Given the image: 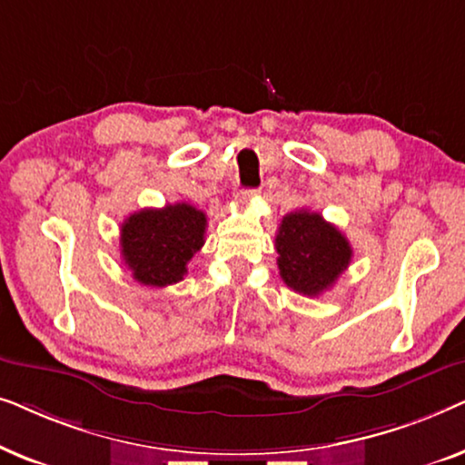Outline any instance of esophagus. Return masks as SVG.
<instances>
[{"mask_svg":"<svg viewBox=\"0 0 465 465\" xmlns=\"http://www.w3.org/2000/svg\"><path fill=\"white\" fill-rule=\"evenodd\" d=\"M253 199H256V190H239L237 193L239 205H250Z\"/></svg>","mask_w":465,"mask_h":465,"instance_id":"34e87169","label":"esophagus"}]
</instances>
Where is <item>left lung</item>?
<instances>
[{
    "mask_svg": "<svg viewBox=\"0 0 465 465\" xmlns=\"http://www.w3.org/2000/svg\"><path fill=\"white\" fill-rule=\"evenodd\" d=\"M275 247L279 275L288 288L304 296H320L332 288L353 256L345 234L322 213L307 209L285 215Z\"/></svg>",
    "mask_w": 465,
    "mask_h": 465,
    "instance_id": "1",
    "label": "left lung"
}]
</instances>
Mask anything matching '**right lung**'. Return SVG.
Wrapping results in <instances>:
<instances>
[{
	"mask_svg": "<svg viewBox=\"0 0 465 465\" xmlns=\"http://www.w3.org/2000/svg\"><path fill=\"white\" fill-rule=\"evenodd\" d=\"M207 215L188 203L142 209L120 226V253L133 279L152 288L182 282L205 243Z\"/></svg>",
	"mask_w": 465,
	"mask_h": 465,
	"instance_id": "obj_1",
	"label": "right lung"
}]
</instances>
